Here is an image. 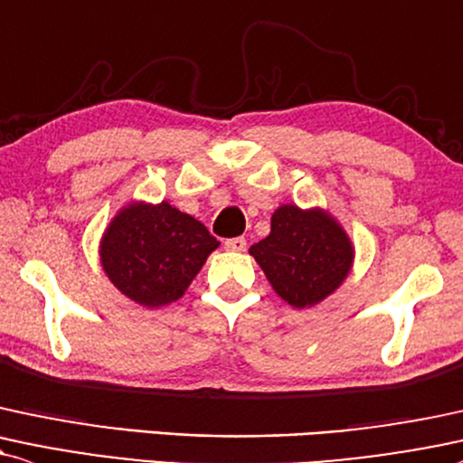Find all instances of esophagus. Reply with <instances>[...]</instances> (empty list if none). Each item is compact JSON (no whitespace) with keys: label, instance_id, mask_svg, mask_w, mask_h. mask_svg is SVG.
<instances>
[{"label":"esophagus","instance_id":"esophagus-1","mask_svg":"<svg viewBox=\"0 0 463 463\" xmlns=\"http://www.w3.org/2000/svg\"><path fill=\"white\" fill-rule=\"evenodd\" d=\"M224 248L231 250V252H243V250L248 248V241L243 237H232V239H226Z\"/></svg>","mask_w":463,"mask_h":463}]
</instances>
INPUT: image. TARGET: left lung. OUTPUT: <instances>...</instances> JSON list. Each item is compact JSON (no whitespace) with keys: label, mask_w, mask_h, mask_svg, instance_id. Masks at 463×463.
I'll use <instances>...</instances> for the list:
<instances>
[{"label":"left lung","mask_w":463,"mask_h":463,"mask_svg":"<svg viewBox=\"0 0 463 463\" xmlns=\"http://www.w3.org/2000/svg\"><path fill=\"white\" fill-rule=\"evenodd\" d=\"M274 291L293 308H310L347 278L354 246L323 209L282 204L271 215V232L250 248Z\"/></svg>","instance_id":"1"}]
</instances>
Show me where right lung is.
Segmentation results:
<instances>
[{"label":"right lung","mask_w":463,"mask_h":463,"mask_svg":"<svg viewBox=\"0 0 463 463\" xmlns=\"http://www.w3.org/2000/svg\"><path fill=\"white\" fill-rule=\"evenodd\" d=\"M220 241L196 217L164 203H131L109 222L101 265L111 285L146 308L176 302Z\"/></svg>","instance_id":"1"}]
</instances>
